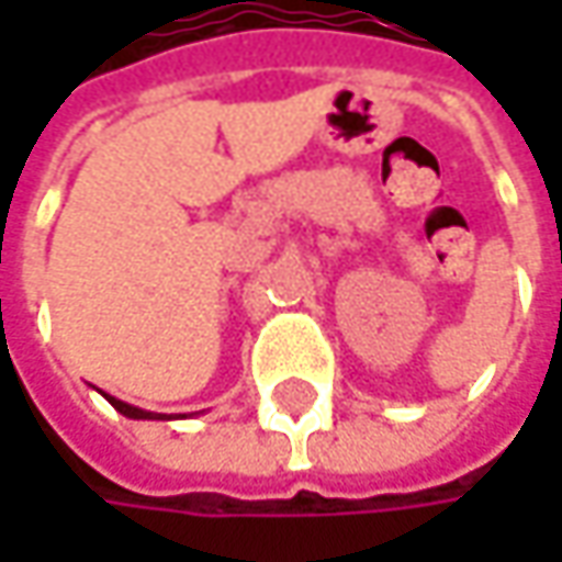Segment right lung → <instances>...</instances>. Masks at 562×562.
<instances>
[{"mask_svg":"<svg viewBox=\"0 0 562 562\" xmlns=\"http://www.w3.org/2000/svg\"><path fill=\"white\" fill-rule=\"evenodd\" d=\"M102 397L109 400L115 409H119L121 416H127V419H184V416H165V413H146L140 406H131V403H124V400L112 397V394H102Z\"/></svg>","mask_w":562,"mask_h":562,"instance_id":"1","label":"right lung"}]
</instances>
